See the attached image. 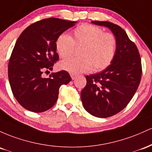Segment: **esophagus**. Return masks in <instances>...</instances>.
<instances>
[{
	"mask_svg": "<svg viewBox=\"0 0 152 152\" xmlns=\"http://www.w3.org/2000/svg\"><path fill=\"white\" fill-rule=\"evenodd\" d=\"M70 75H71V77H72V80H75V78L77 77V75H76L71 74Z\"/></svg>",
	"mask_w": 152,
	"mask_h": 152,
	"instance_id": "1",
	"label": "esophagus"
}]
</instances>
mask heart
<instances>
[{"label": "heart", "mask_w": 152, "mask_h": 152, "mask_svg": "<svg viewBox=\"0 0 152 152\" xmlns=\"http://www.w3.org/2000/svg\"><path fill=\"white\" fill-rule=\"evenodd\" d=\"M81 47L79 58L69 57L59 63L60 69L72 74L105 69L113 62L117 49V40L110 33L100 27L82 24L75 28L72 37L63 33L56 41V49L61 57H67L75 47Z\"/></svg>", "instance_id": "1"}]
</instances>
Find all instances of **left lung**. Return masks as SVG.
<instances>
[{"label":"left lung","mask_w":152,"mask_h":152,"mask_svg":"<svg viewBox=\"0 0 152 152\" xmlns=\"http://www.w3.org/2000/svg\"><path fill=\"white\" fill-rule=\"evenodd\" d=\"M91 23L111 31L117 40V49L108 67L85 77L87 84L81 91V100L92 115L108 118L122 110L135 94L141 80V58L136 44L121 27L108 21Z\"/></svg>","instance_id":"obj_1"}]
</instances>
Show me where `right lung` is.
Wrapping results in <instances>:
<instances>
[{"label": "right lung", "instance_id": "add662e5", "mask_svg": "<svg viewBox=\"0 0 152 152\" xmlns=\"http://www.w3.org/2000/svg\"><path fill=\"white\" fill-rule=\"evenodd\" d=\"M77 21L49 18L28 26L17 39L8 62V80L13 95L22 107L34 113L50 109L62 85L71 81L67 71L42 77L59 59L56 41Z\"/></svg>", "mask_w": 152, "mask_h": 152}]
</instances>
